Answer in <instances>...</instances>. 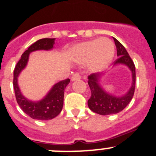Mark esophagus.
Wrapping results in <instances>:
<instances>
[{
  "label": "esophagus",
  "mask_w": 156,
  "mask_h": 156,
  "mask_svg": "<svg viewBox=\"0 0 156 156\" xmlns=\"http://www.w3.org/2000/svg\"><path fill=\"white\" fill-rule=\"evenodd\" d=\"M71 81H77V80H80L81 79V76H80L78 74H74L72 76H71Z\"/></svg>",
  "instance_id": "esophagus-1"
}]
</instances>
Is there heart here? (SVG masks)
Wrapping results in <instances>:
<instances>
[{"mask_svg": "<svg viewBox=\"0 0 156 156\" xmlns=\"http://www.w3.org/2000/svg\"><path fill=\"white\" fill-rule=\"evenodd\" d=\"M114 54V44L106 37L81 42L72 50L75 62L88 63L89 69L94 72L102 71L111 63Z\"/></svg>", "mask_w": 156, "mask_h": 156, "instance_id": "b5f03b06", "label": "heart"}]
</instances>
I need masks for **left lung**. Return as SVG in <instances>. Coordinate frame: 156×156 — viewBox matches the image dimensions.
I'll return each instance as SVG.
<instances>
[{"label": "left lung", "instance_id": "left-lung-1", "mask_svg": "<svg viewBox=\"0 0 156 156\" xmlns=\"http://www.w3.org/2000/svg\"><path fill=\"white\" fill-rule=\"evenodd\" d=\"M117 48V60L114 62V66L123 65L127 66L132 72V85L129 91L122 96H115L107 92L100 85V81L103 74L94 73L88 77V84L91 89V98L88 101V108L91 111L101 115H113L122 112L129 105L135 92V67L125 47L117 39L113 37Z\"/></svg>", "mask_w": 156, "mask_h": 156}]
</instances>
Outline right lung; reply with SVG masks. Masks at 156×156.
<instances>
[{
    "label": "right lung",
    "instance_id": "right-lung-1",
    "mask_svg": "<svg viewBox=\"0 0 156 156\" xmlns=\"http://www.w3.org/2000/svg\"><path fill=\"white\" fill-rule=\"evenodd\" d=\"M55 38H43L31 44L21 55V59L17 62L14 71V85L16 99L24 113L36 120H50L54 119L62 112L64 103V93L70 79L63 80L56 83L42 99L39 101H31L25 98L21 93L18 85V77L21 71L27 66L29 55L36 51H50L54 48Z\"/></svg>",
    "mask_w": 156,
    "mask_h": 156
}]
</instances>
